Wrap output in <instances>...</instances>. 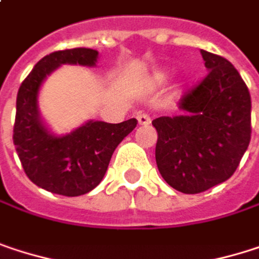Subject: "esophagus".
<instances>
[{
    "mask_svg": "<svg viewBox=\"0 0 259 259\" xmlns=\"http://www.w3.org/2000/svg\"><path fill=\"white\" fill-rule=\"evenodd\" d=\"M138 123H139L141 126H148V124L151 123V118H150V115H147V114H139V115H138Z\"/></svg>",
    "mask_w": 259,
    "mask_h": 259,
    "instance_id": "1",
    "label": "esophagus"
}]
</instances>
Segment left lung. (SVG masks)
I'll return each instance as SVG.
<instances>
[{"instance_id":"obj_1","label":"left lung","mask_w":259,"mask_h":259,"mask_svg":"<svg viewBox=\"0 0 259 259\" xmlns=\"http://www.w3.org/2000/svg\"><path fill=\"white\" fill-rule=\"evenodd\" d=\"M208 75L179 102L183 114L153 120L160 176L183 193L227 181L250 142V94L233 64L201 51Z\"/></svg>"}]
</instances>
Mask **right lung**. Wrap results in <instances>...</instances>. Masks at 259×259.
Listing matches in <instances>:
<instances>
[{"label": "right lung", "instance_id": "right-lung-1", "mask_svg": "<svg viewBox=\"0 0 259 259\" xmlns=\"http://www.w3.org/2000/svg\"><path fill=\"white\" fill-rule=\"evenodd\" d=\"M99 52L88 48L57 51L43 57L22 82L16 99L13 142L26 177L57 195L79 196L103 180L112 153L136 127V118L111 124L88 121L55 136L40 120L37 96L43 80L61 64L96 66Z\"/></svg>", "mask_w": 259, "mask_h": 259}]
</instances>
